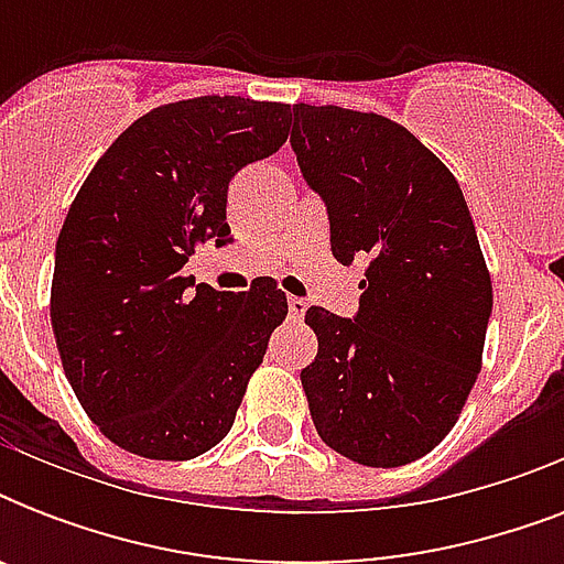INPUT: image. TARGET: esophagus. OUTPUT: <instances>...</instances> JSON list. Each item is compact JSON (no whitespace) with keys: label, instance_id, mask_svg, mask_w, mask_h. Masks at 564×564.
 Returning a JSON list of instances; mask_svg holds the SVG:
<instances>
[{"label":"esophagus","instance_id":"esophagus-1","mask_svg":"<svg viewBox=\"0 0 564 564\" xmlns=\"http://www.w3.org/2000/svg\"><path fill=\"white\" fill-rule=\"evenodd\" d=\"M286 307H290L292 322H299V318H304V313H307V301L299 299V295H290V299H286Z\"/></svg>","mask_w":564,"mask_h":564}]
</instances>
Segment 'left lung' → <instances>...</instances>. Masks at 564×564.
I'll list each match as a JSON object with an SVG mask.
<instances>
[{
    "mask_svg": "<svg viewBox=\"0 0 564 564\" xmlns=\"http://www.w3.org/2000/svg\"><path fill=\"white\" fill-rule=\"evenodd\" d=\"M292 152L327 207L330 251L369 260L354 318L310 307L301 371L318 436L371 468L430 454L459 419L482 360L491 278L445 163L392 119L292 105Z\"/></svg>",
    "mask_w": 564,
    "mask_h": 564,
    "instance_id": "1",
    "label": "left lung"
}]
</instances>
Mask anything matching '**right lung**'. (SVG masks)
Masks as SVG:
<instances>
[{
	"label": "right lung",
	"instance_id": "1",
	"mask_svg": "<svg viewBox=\"0 0 564 564\" xmlns=\"http://www.w3.org/2000/svg\"><path fill=\"white\" fill-rule=\"evenodd\" d=\"M290 105L202 96L128 126L84 181L55 246L52 330L90 421L145 459L228 436L248 377L286 318L272 278L219 292L184 274L228 246V184L286 143Z\"/></svg>",
	"mask_w": 564,
	"mask_h": 564
}]
</instances>
